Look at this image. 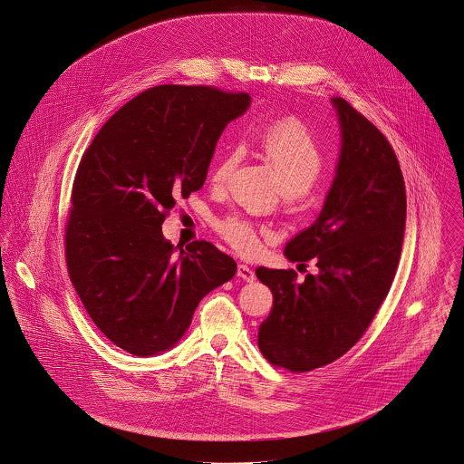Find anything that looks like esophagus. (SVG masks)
I'll use <instances>...</instances> for the list:
<instances>
[{
  "mask_svg": "<svg viewBox=\"0 0 464 464\" xmlns=\"http://www.w3.org/2000/svg\"><path fill=\"white\" fill-rule=\"evenodd\" d=\"M237 276H238L240 279L247 281V283H252V281L256 279V274H254V270L249 268L247 265H244V263H240V265H238V268H237Z\"/></svg>",
  "mask_w": 464,
  "mask_h": 464,
  "instance_id": "esophagus-1",
  "label": "esophagus"
}]
</instances>
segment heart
Listing matches in <instances>:
<instances>
[{"label":"heart","mask_w":464,"mask_h":464,"mask_svg":"<svg viewBox=\"0 0 464 464\" xmlns=\"http://www.w3.org/2000/svg\"><path fill=\"white\" fill-rule=\"evenodd\" d=\"M259 146L265 159L279 173L285 196L289 198H300L309 190L320 179L326 164L320 140L300 118L295 116H285L268 123L259 132ZM240 159L242 150L238 146L226 150L212 171L214 185L222 187L238 166ZM217 231L231 247L247 254L259 249L261 238L270 237V229L266 226H257L237 215L218 220Z\"/></svg>","instance_id":"1"}]
</instances>
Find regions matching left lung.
Returning a JSON list of instances; mask_svg holds the SVG:
<instances>
[{
    "instance_id": "obj_1",
    "label": "left lung",
    "mask_w": 464,
    "mask_h": 464,
    "mask_svg": "<svg viewBox=\"0 0 464 464\" xmlns=\"http://www.w3.org/2000/svg\"><path fill=\"white\" fill-rule=\"evenodd\" d=\"M335 179L316 222L285 246L289 261H316L318 276L259 266L274 305L259 324L263 357L291 372L323 367L352 350L374 320L399 265L406 188L392 146L341 97ZM305 266V265H304Z\"/></svg>"
}]
</instances>
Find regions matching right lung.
I'll return each instance as SVG.
<instances>
[{
	"mask_svg": "<svg viewBox=\"0 0 464 464\" xmlns=\"http://www.w3.org/2000/svg\"><path fill=\"white\" fill-rule=\"evenodd\" d=\"M249 93L160 84L120 107L82 153L65 226V259L86 313L118 348H173L237 263L196 240L175 254L162 222L203 187L215 144Z\"/></svg>",
	"mask_w": 464,
	"mask_h": 464,
	"instance_id": "1",
	"label": "right lung"
}]
</instances>
